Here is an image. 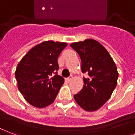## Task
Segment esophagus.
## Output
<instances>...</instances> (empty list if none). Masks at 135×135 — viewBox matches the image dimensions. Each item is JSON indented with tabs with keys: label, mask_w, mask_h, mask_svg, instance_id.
<instances>
[{
	"label": "esophagus",
	"mask_w": 135,
	"mask_h": 135,
	"mask_svg": "<svg viewBox=\"0 0 135 135\" xmlns=\"http://www.w3.org/2000/svg\"><path fill=\"white\" fill-rule=\"evenodd\" d=\"M73 75H70V77H68V78H67V80H68V81L70 82V81H71L72 80H73Z\"/></svg>",
	"instance_id": "esophagus-1"
}]
</instances>
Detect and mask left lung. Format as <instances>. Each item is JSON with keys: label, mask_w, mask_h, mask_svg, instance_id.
I'll list each match as a JSON object with an SVG mask.
<instances>
[{"label": "left lung", "mask_w": 135, "mask_h": 135, "mask_svg": "<svg viewBox=\"0 0 135 135\" xmlns=\"http://www.w3.org/2000/svg\"><path fill=\"white\" fill-rule=\"evenodd\" d=\"M70 47L79 55L84 85L74 95L77 104L88 112L101 108L112 96L117 84L119 73L116 64L104 46L94 39L72 43Z\"/></svg>", "instance_id": "8db88e82"}]
</instances>
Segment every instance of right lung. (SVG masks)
Returning <instances> with one entry per match:
<instances>
[{
	"instance_id": "1",
	"label": "right lung",
	"mask_w": 135,
	"mask_h": 135,
	"mask_svg": "<svg viewBox=\"0 0 135 135\" xmlns=\"http://www.w3.org/2000/svg\"><path fill=\"white\" fill-rule=\"evenodd\" d=\"M65 42L47 41L34 47L18 64L15 72L18 88L29 104L44 108L53 103L64 78L57 75V58Z\"/></svg>"
}]
</instances>
